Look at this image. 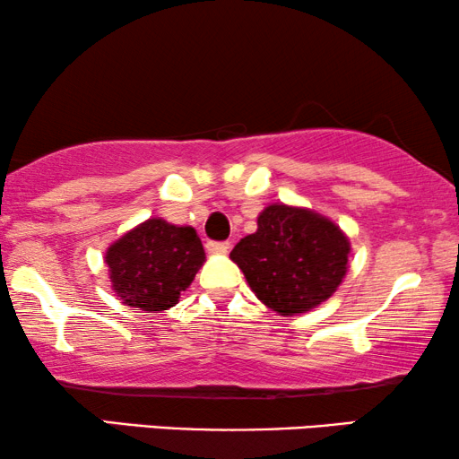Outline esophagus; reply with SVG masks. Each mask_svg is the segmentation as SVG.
Returning <instances> with one entry per match:
<instances>
[{"label": "esophagus", "instance_id": "esophagus-1", "mask_svg": "<svg viewBox=\"0 0 459 459\" xmlns=\"http://www.w3.org/2000/svg\"><path fill=\"white\" fill-rule=\"evenodd\" d=\"M206 248L211 250V253H219V255H225L230 250V242H209L206 244Z\"/></svg>", "mask_w": 459, "mask_h": 459}]
</instances>
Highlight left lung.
Masks as SVG:
<instances>
[{
  "instance_id": "8db88e82",
  "label": "left lung",
  "mask_w": 459,
  "mask_h": 459,
  "mask_svg": "<svg viewBox=\"0 0 459 459\" xmlns=\"http://www.w3.org/2000/svg\"><path fill=\"white\" fill-rule=\"evenodd\" d=\"M256 225L230 253L256 299L280 316H294L332 297L347 273L351 250L338 225L286 204L267 206Z\"/></svg>"
}]
</instances>
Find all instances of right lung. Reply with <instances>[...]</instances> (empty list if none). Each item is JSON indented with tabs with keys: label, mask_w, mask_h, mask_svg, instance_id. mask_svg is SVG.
Listing matches in <instances>:
<instances>
[{
	"label": "right lung",
	"mask_w": 459,
	"mask_h": 459,
	"mask_svg": "<svg viewBox=\"0 0 459 459\" xmlns=\"http://www.w3.org/2000/svg\"><path fill=\"white\" fill-rule=\"evenodd\" d=\"M203 263L204 248L196 230L162 219H148L106 250L115 292L146 313L178 303Z\"/></svg>",
	"instance_id": "add662e5"
}]
</instances>
